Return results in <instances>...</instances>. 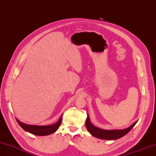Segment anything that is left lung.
I'll return each mask as SVG.
<instances>
[{"mask_svg": "<svg viewBox=\"0 0 156 156\" xmlns=\"http://www.w3.org/2000/svg\"><path fill=\"white\" fill-rule=\"evenodd\" d=\"M137 121L135 122L131 126L128 128L122 130H104L98 128L92 125L90 122V117L87 114L86 119V128L91 134L95 137L98 139H105V140H115L122 137L123 136L126 135L133 128Z\"/></svg>", "mask_w": 156, "mask_h": 156, "instance_id": "8db88e82", "label": "left lung"}]
</instances>
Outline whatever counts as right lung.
<instances>
[{"label": "right lung", "instance_id": "obj_1", "mask_svg": "<svg viewBox=\"0 0 156 156\" xmlns=\"http://www.w3.org/2000/svg\"><path fill=\"white\" fill-rule=\"evenodd\" d=\"M62 117V114L60 116L58 121H57L55 124H54V125H44V126L27 125V124L20 122V120H17V119H16V120H17V122H18L19 125H20L21 128L24 129L25 131L29 132L31 133V134L35 135L46 136V135L52 134V133L56 132L57 130H58L60 124H61Z\"/></svg>", "mask_w": 156, "mask_h": 156}]
</instances>
